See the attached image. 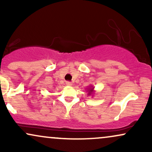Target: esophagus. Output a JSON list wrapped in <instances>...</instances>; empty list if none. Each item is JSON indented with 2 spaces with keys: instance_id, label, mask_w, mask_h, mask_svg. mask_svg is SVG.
<instances>
[{
  "instance_id": "obj_1",
  "label": "esophagus",
  "mask_w": 152,
  "mask_h": 152,
  "mask_svg": "<svg viewBox=\"0 0 152 152\" xmlns=\"http://www.w3.org/2000/svg\"><path fill=\"white\" fill-rule=\"evenodd\" d=\"M66 84L67 85V86H71L73 85V83H72V82H71V81H66Z\"/></svg>"
}]
</instances>
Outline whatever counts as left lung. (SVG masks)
<instances>
[{
	"label": "left lung",
	"mask_w": 152,
	"mask_h": 152,
	"mask_svg": "<svg viewBox=\"0 0 152 152\" xmlns=\"http://www.w3.org/2000/svg\"><path fill=\"white\" fill-rule=\"evenodd\" d=\"M87 92H88V96H91V95H94V87L93 86H91L88 87V88H87Z\"/></svg>",
	"instance_id": "1"
}]
</instances>
